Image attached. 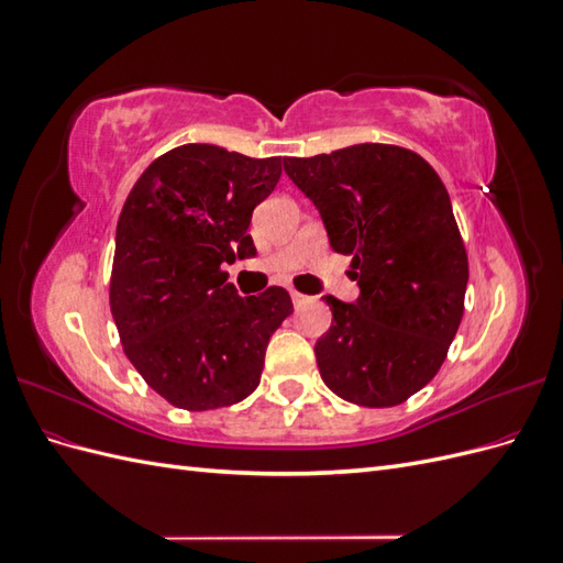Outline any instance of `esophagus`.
<instances>
[{
  "instance_id": "esophagus-1",
  "label": "esophagus",
  "mask_w": 563,
  "mask_h": 563,
  "mask_svg": "<svg viewBox=\"0 0 563 563\" xmlns=\"http://www.w3.org/2000/svg\"><path fill=\"white\" fill-rule=\"evenodd\" d=\"M291 300H294V305H296V310H298V308H305V305H308V302H312L310 296L298 294V291H291Z\"/></svg>"
}]
</instances>
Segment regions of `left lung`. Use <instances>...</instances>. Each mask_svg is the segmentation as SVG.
<instances>
[{"label":"left lung","instance_id":"left-lung-1","mask_svg":"<svg viewBox=\"0 0 563 563\" xmlns=\"http://www.w3.org/2000/svg\"><path fill=\"white\" fill-rule=\"evenodd\" d=\"M331 249L352 255L360 298L323 296L331 329L317 345L321 380L340 399L385 408L428 385L465 310L467 253L444 183L416 152L362 143L284 157Z\"/></svg>","mask_w":563,"mask_h":563}]
</instances>
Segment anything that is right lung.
Instances as JSON below:
<instances>
[{
	"mask_svg": "<svg viewBox=\"0 0 563 563\" xmlns=\"http://www.w3.org/2000/svg\"><path fill=\"white\" fill-rule=\"evenodd\" d=\"M279 176L282 157L190 143L152 162L124 201L110 310L129 362L168 404L209 411L261 383L291 296H240L220 267L255 253L251 213Z\"/></svg>",
	"mask_w": 563,
	"mask_h": 563,
	"instance_id": "right-lung-1",
	"label": "right lung"
}]
</instances>
